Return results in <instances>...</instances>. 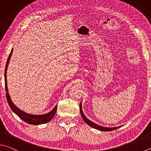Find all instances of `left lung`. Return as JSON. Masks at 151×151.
Returning a JSON list of instances; mask_svg holds the SVG:
<instances>
[{"instance_id":"1","label":"left lung","mask_w":151,"mask_h":151,"mask_svg":"<svg viewBox=\"0 0 151 151\" xmlns=\"http://www.w3.org/2000/svg\"><path fill=\"white\" fill-rule=\"evenodd\" d=\"M79 109H80V113H81V115L82 116V118L84 120V121L86 122V123L90 126L91 127H93V128L96 129H99V130H101V131H104V132H110V131H112V130H114L119 128L120 127H102V126H99V125L96 124L95 123H93V122L90 121L89 120H88V119L85 117L84 114L83 113V111H82V109H81V104H80V106H79Z\"/></svg>"}]
</instances>
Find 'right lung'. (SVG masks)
Instances as JSON below:
<instances>
[{
  "instance_id": "1",
  "label": "right lung",
  "mask_w": 151,
  "mask_h": 151,
  "mask_svg": "<svg viewBox=\"0 0 151 151\" xmlns=\"http://www.w3.org/2000/svg\"><path fill=\"white\" fill-rule=\"evenodd\" d=\"M13 50L12 49L11 50V52L9 56H8V60L6 62V68H5V72H4V79H5V89H6V99L8 101V103L9 104L10 107L11 109L13 111V112L16 114L18 115L19 118H20L22 120L28 123L29 124L32 125H39V124H45L49 122L51 119H52L54 116L55 115L56 111L57 110V106H56L51 112L49 113L43 115H32L29 114H27L24 112H23L21 110H19L18 108H17L15 105L14 104L13 102H12L10 97L9 94L8 92V88H7V83H6V70H7V67L8 63H9L10 59L11 56H12Z\"/></svg>"
}]
</instances>
